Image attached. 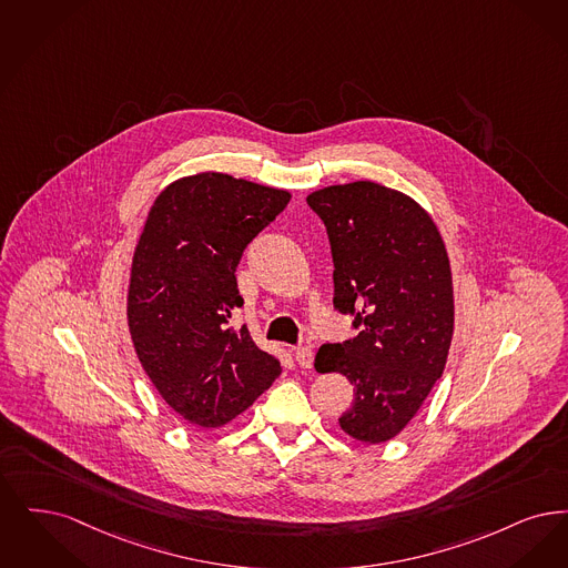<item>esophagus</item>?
Instances as JSON below:
<instances>
[{"label":"esophagus","mask_w":568,"mask_h":568,"mask_svg":"<svg viewBox=\"0 0 568 568\" xmlns=\"http://www.w3.org/2000/svg\"><path fill=\"white\" fill-rule=\"evenodd\" d=\"M295 358L303 369H312V365H314V349L312 347H296Z\"/></svg>","instance_id":"34e87169"}]
</instances>
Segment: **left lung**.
<instances>
[{"label": "left lung", "mask_w": 568, "mask_h": 568, "mask_svg": "<svg viewBox=\"0 0 568 568\" xmlns=\"http://www.w3.org/2000/svg\"><path fill=\"white\" fill-rule=\"evenodd\" d=\"M331 252L335 307L363 331L324 344L316 371L356 386L339 418L363 444H384L418 414L444 375L454 335V286L444 237L416 199L369 180L307 195Z\"/></svg>", "instance_id": "left-lung-1"}]
</instances>
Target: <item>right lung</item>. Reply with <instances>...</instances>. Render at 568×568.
Segmentation results:
<instances>
[{
  "mask_svg": "<svg viewBox=\"0 0 568 568\" xmlns=\"http://www.w3.org/2000/svg\"><path fill=\"white\" fill-rule=\"evenodd\" d=\"M291 193L201 172L154 199L133 252L126 322L150 382L189 424L216 428L246 412L282 367L229 326L244 305L235 270Z\"/></svg>",
  "mask_w": 568,
  "mask_h": 568,
  "instance_id": "add662e5",
  "label": "right lung"
}]
</instances>
